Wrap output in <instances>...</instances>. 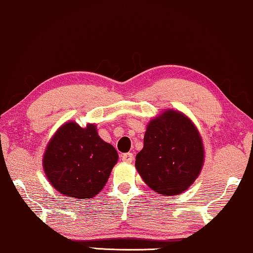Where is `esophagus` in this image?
<instances>
[{"label": "esophagus", "instance_id": "esophagus-1", "mask_svg": "<svg viewBox=\"0 0 253 253\" xmlns=\"http://www.w3.org/2000/svg\"><path fill=\"white\" fill-rule=\"evenodd\" d=\"M133 159H134V156H133V154H131V152H128V154L122 155V161L124 163L130 164L131 162H133Z\"/></svg>", "mask_w": 253, "mask_h": 253}]
</instances>
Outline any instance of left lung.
Instances as JSON below:
<instances>
[{
  "mask_svg": "<svg viewBox=\"0 0 253 253\" xmlns=\"http://www.w3.org/2000/svg\"><path fill=\"white\" fill-rule=\"evenodd\" d=\"M204 158L202 136L193 120L179 110L167 109L147 125L135 167L152 190L175 196L195 182Z\"/></svg>",
  "mask_w": 253,
  "mask_h": 253,
  "instance_id": "1",
  "label": "left lung"
}]
</instances>
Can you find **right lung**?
<instances>
[{
    "label": "right lung",
    "instance_id": "add662e5",
    "mask_svg": "<svg viewBox=\"0 0 253 253\" xmlns=\"http://www.w3.org/2000/svg\"><path fill=\"white\" fill-rule=\"evenodd\" d=\"M118 152L103 141L96 124L81 127L63 124L48 142L42 158L45 176L62 195L78 199L92 198L104 188Z\"/></svg>",
    "mask_w": 253,
    "mask_h": 253
}]
</instances>
